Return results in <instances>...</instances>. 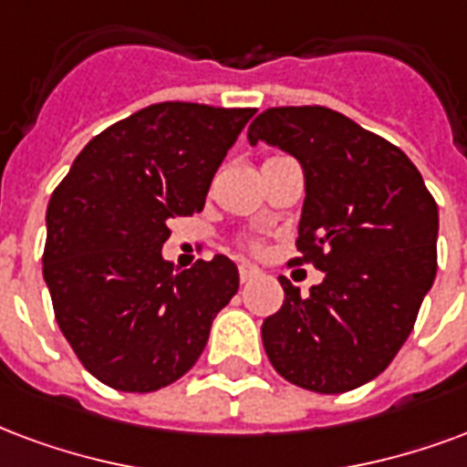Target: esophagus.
Returning a JSON list of instances; mask_svg holds the SVG:
<instances>
[{
  "label": "esophagus",
  "instance_id": "34e87169",
  "mask_svg": "<svg viewBox=\"0 0 467 467\" xmlns=\"http://www.w3.org/2000/svg\"><path fill=\"white\" fill-rule=\"evenodd\" d=\"M257 275H260V269L254 267V265H250V262H243V265H240V279H243V282H250V279H254Z\"/></svg>",
  "mask_w": 467,
  "mask_h": 467
}]
</instances>
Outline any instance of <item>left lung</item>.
Returning <instances> with one entry per match:
<instances>
[{
    "label": "left lung",
    "mask_w": 467,
    "mask_h": 467,
    "mask_svg": "<svg viewBox=\"0 0 467 467\" xmlns=\"http://www.w3.org/2000/svg\"><path fill=\"white\" fill-rule=\"evenodd\" d=\"M295 155L304 172L296 265L324 282L262 324L269 361L286 381L344 393L381 374L416 324L436 279L438 205L409 155L324 106L262 110L247 130Z\"/></svg>",
    "instance_id": "8db88e82"
}]
</instances>
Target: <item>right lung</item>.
Segmentation results:
<instances>
[{"label": "right lung", "mask_w": 467, "mask_h": 467, "mask_svg": "<svg viewBox=\"0 0 467 467\" xmlns=\"http://www.w3.org/2000/svg\"><path fill=\"white\" fill-rule=\"evenodd\" d=\"M254 109L165 101L91 138L47 207L44 282L58 329L99 381L158 391L188 374L217 312L237 295L233 260L175 269V215L207 190Z\"/></svg>", "instance_id": "obj_1"}]
</instances>
